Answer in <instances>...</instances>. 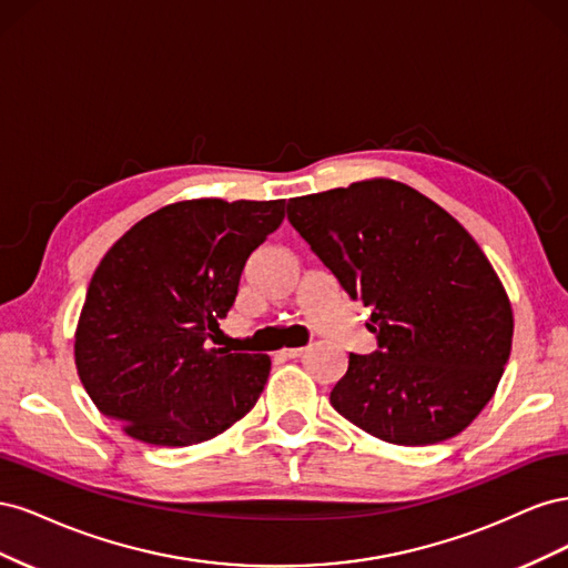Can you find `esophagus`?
<instances>
[{"mask_svg":"<svg viewBox=\"0 0 568 568\" xmlns=\"http://www.w3.org/2000/svg\"><path fill=\"white\" fill-rule=\"evenodd\" d=\"M303 351H305V348H284V351H282V355H284V357H288V359H294V357H301V355H303Z\"/></svg>","mask_w":568,"mask_h":568,"instance_id":"esophagus-1","label":"esophagus"}]
</instances>
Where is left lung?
I'll return each mask as SVG.
<instances>
[{
    "label": "left lung",
    "instance_id": "1",
    "mask_svg": "<svg viewBox=\"0 0 568 568\" xmlns=\"http://www.w3.org/2000/svg\"><path fill=\"white\" fill-rule=\"evenodd\" d=\"M288 222L343 291L372 307V355H348L329 400L363 432L434 445L488 405L511 351L514 315L486 253L438 203L374 178L288 199Z\"/></svg>",
    "mask_w": 568,
    "mask_h": 568
}]
</instances>
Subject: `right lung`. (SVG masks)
I'll return each instance as SVG.
<instances>
[{
	"label": "right lung",
	"instance_id": "1",
	"mask_svg": "<svg viewBox=\"0 0 568 568\" xmlns=\"http://www.w3.org/2000/svg\"><path fill=\"white\" fill-rule=\"evenodd\" d=\"M284 220L280 201L192 199L163 205L101 257L75 329L92 403L136 440H211L261 398L267 355L211 348L248 255Z\"/></svg>",
	"mask_w": 568,
	"mask_h": 568
}]
</instances>
